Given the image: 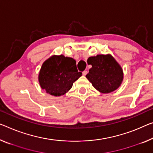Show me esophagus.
<instances>
[{"label": "esophagus", "instance_id": "esophagus-1", "mask_svg": "<svg viewBox=\"0 0 153 153\" xmlns=\"http://www.w3.org/2000/svg\"><path fill=\"white\" fill-rule=\"evenodd\" d=\"M87 74H88V71H87V70H84V71L83 72V74L84 75V76H85Z\"/></svg>", "mask_w": 153, "mask_h": 153}]
</instances>
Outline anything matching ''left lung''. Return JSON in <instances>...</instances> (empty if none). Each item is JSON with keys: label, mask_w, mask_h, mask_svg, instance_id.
I'll list each match as a JSON object with an SVG mask.
<instances>
[{"label": "left lung", "mask_w": 153, "mask_h": 153, "mask_svg": "<svg viewBox=\"0 0 153 153\" xmlns=\"http://www.w3.org/2000/svg\"><path fill=\"white\" fill-rule=\"evenodd\" d=\"M88 63L92 67L86 77L96 90L109 93L119 88L123 80V69L111 55L89 57Z\"/></svg>", "instance_id": "left-lung-1"}]
</instances>
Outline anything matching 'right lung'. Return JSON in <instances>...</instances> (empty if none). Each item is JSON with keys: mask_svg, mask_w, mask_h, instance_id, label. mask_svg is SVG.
I'll use <instances>...</instances> for the list:
<instances>
[{"mask_svg": "<svg viewBox=\"0 0 153 153\" xmlns=\"http://www.w3.org/2000/svg\"><path fill=\"white\" fill-rule=\"evenodd\" d=\"M82 75L76 68V61L61 55H53L44 62L39 74L41 88L50 94H65L75 81Z\"/></svg>", "mask_w": 153, "mask_h": 153, "instance_id": "add662e5", "label": "right lung"}]
</instances>
